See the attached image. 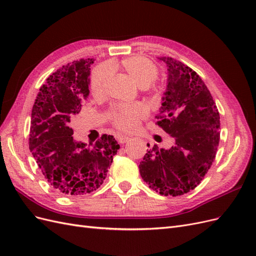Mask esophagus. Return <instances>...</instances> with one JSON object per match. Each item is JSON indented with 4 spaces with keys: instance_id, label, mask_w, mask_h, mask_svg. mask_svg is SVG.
Returning <instances> with one entry per match:
<instances>
[{
    "instance_id": "34e87169",
    "label": "esophagus",
    "mask_w": 256,
    "mask_h": 256,
    "mask_svg": "<svg viewBox=\"0 0 256 256\" xmlns=\"http://www.w3.org/2000/svg\"><path fill=\"white\" fill-rule=\"evenodd\" d=\"M129 140H130V138L127 136H124V134H118V141L120 143H122V144L127 143Z\"/></svg>"
}]
</instances>
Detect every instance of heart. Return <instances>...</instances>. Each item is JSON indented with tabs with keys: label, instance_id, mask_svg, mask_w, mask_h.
<instances>
[{
	"label": "heart",
	"instance_id": "b5f03b06",
	"mask_svg": "<svg viewBox=\"0 0 256 256\" xmlns=\"http://www.w3.org/2000/svg\"><path fill=\"white\" fill-rule=\"evenodd\" d=\"M120 68L131 79L144 90L152 88V82L158 76V67L148 58L143 56H130L120 63L111 62L108 65L98 66L90 76V90L92 96L99 97L104 94L106 84L110 78L111 70ZM146 110L141 104H120L113 108L109 113L114 126L122 131H130L136 127L138 120L144 118Z\"/></svg>",
	"mask_w": 256,
	"mask_h": 256
}]
</instances>
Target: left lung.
Returning <instances> with one entry per match:
<instances>
[{"mask_svg": "<svg viewBox=\"0 0 256 256\" xmlns=\"http://www.w3.org/2000/svg\"><path fill=\"white\" fill-rule=\"evenodd\" d=\"M158 58L166 64L168 85L157 125L175 144L168 150L154 145L138 168L150 189L177 196L194 189L210 168L220 141V115L194 70L172 58Z\"/></svg>", "mask_w": 256, "mask_h": 256, "instance_id": "left-lung-1", "label": "left lung"}]
</instances>
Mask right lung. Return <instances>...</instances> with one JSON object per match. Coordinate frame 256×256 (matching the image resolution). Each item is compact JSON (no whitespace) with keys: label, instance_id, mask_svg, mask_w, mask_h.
<instances>
[{"label":"right lung","instance_id":"right-lung-1","mask_svg":"<svg viewBox=\"0 0 256 256\" xmlns=\"http://www.w3.org/2000/svg\"><path fill=\"white\" fill-rule=\"evenodd\" d=\"M94 58L74 60L52 74L32 109L28 145L46 180L62 194L80 196L98 189L106 177L120 144L104 134L92 147L76 142L70 118L90 95Z\"/></svg>","mask_w":256,"mask_h":256}]
</instances>
